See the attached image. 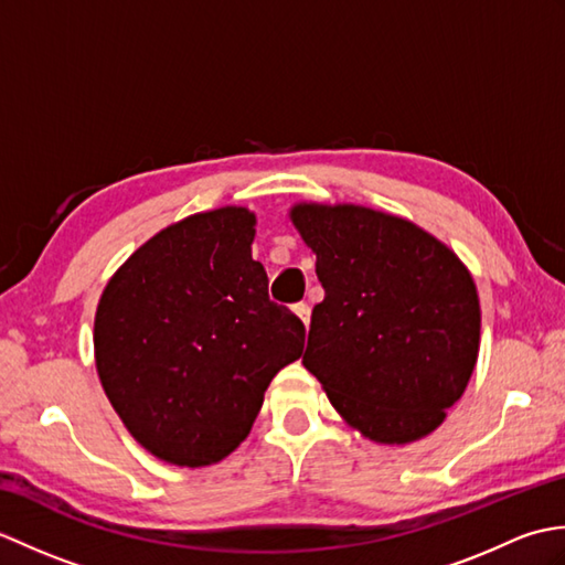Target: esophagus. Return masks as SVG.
<instances>
[{
    "label": "esophagus",
    "instance_id": "1",
    "mask_svg": "<svg viewBox=\"0 0 565 565\" xmlns=\"http://www.w3.org/2000/svg\"><path fill=\"white\" fill-rule=\"evenodd\" d=\"M294 313L303 320V326L308 328L310 326V306L306 303V301H301V303H296L294 306Z\"/></svg>",
    "mask_w": 565,
    "mask_h": 565
}]
</instances>
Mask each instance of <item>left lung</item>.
I'll return each instance as SVG.
<instances>
[{"mask_svg": "<svg viewBox=\"0 0 565 565\" xmlns=\"http://www.w3.org/2000/svg\"><path fill=\"white\" fill-rule=\"evenodd\" d=\"M291 218L326 289L303 366L364 437L405 444L429 435L478 359L471 274L447 245L395 215L301 203Z\"/></svg>", "mask_w": 565, "mask_h": 565, "instance_id": "8db88e82", "label": "left lung"}]
</instances>
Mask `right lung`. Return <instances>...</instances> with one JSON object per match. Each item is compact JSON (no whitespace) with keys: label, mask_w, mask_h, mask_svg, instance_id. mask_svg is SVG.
I'll return each mask as SVG.
<instances>
[{"label":"right lung","mask_w":565,"mask_h":565,"mask_svg":"<svg viewBox=\"0 0 565 565\" xmlns=\"http://www.w3.org/2000/svg\"><path fill=\"white\" fill-rule=\"evenodd\" d=\"M255 215L218 209L164 227L104 289L94 320L102 386L162 461L206 466L243 441L306 328L252 259Z\"/></svg>","instance_id":"right-lung-1"}]
</instances>
